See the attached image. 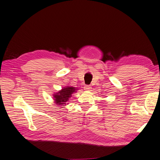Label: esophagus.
Listing matches in <instances>:
<instances>
[{"instance_id":"34e87169","label":"esophagus","mask_w":160,"mask_h":160,"mask_svg":"<svg viewBox=\"0 0 160 160\" xmlns=\"http://www.w3.org/2000/svg\"><path fill=\"white\" fill-rule=\"evenodd\" d=\"M84 88L85 91H90V90L91 89V85H85Z\"/></svg>"}]
</instances>
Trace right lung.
Here are the masks:
<instances>
[{
  "label": "right lung",
  "instance_id": "add662e5",
  "mask_svg": "<svg viewBox=\"0 0 160 160\" xmlns=\"http://www.w3.org/2000/svg\"><path fill=\"white\" fill-rule=\"evenodd\" d=\"M77 89L78 88L73 87H66L61 89L58 92L54 94L53 99H54L55 104L58 105H63L66 104V102L69 101V98L72 97V95L73 92H76Z\"/></svg>",
  "mask_w": 160,
  "mask_h": 160
}]
</instances>
